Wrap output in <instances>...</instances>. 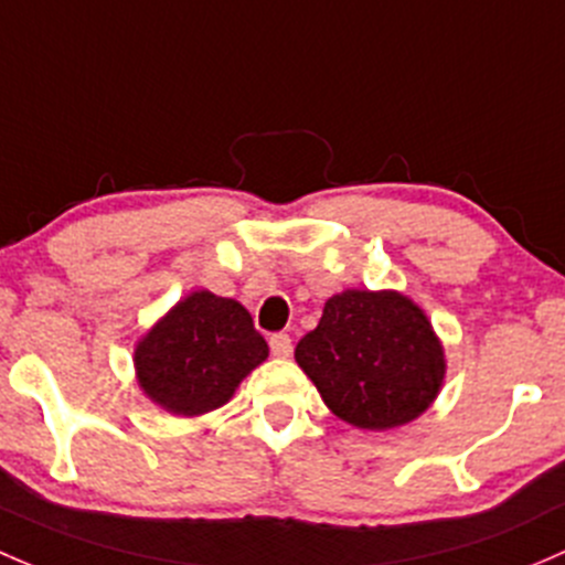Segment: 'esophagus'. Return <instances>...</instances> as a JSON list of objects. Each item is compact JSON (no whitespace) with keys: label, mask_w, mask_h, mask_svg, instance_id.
I'll list each match as a JSON object with an SVG mask.
<instances>
[{"label":"esophagus","mask_w":565,"mask_h":565,"mask_svg":"<svg viewBox=\"0 0 565 565\" xmlns=\"http://www.w3.org/2000/svg\"><path fill=\"white\" fill-rule=\"evenodd\" d=\"M269 345H271V353H275L277 359H288L290 351H294V342H290L288 334H271Z\"/></svg>","instance_id":"obj_1"}]
</instances>
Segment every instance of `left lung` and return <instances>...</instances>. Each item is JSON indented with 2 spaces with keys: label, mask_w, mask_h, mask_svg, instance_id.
I'll use <instances>...</instances> for the list:
<instances>
[{
  "label": "left lung",
  "mask_w": 565,
  "mask_h": 565,
  "mask_svg": "<svg viewBox=\"0 0 565 565\" xmlns=\"http://www.w3.org/2000/svg\"><path fill=\"white\" fill-rule=\"evenodd\" d=\"M294 356L326 408L359 429H392L418 418L446 375L433 323L397 290L348 288L331 296Z\"/></svg>",
  "instance_id": "left-lung-1"
}]
</instances>
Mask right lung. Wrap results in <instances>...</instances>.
Returning a JSON list of instances; mask_svg holds the SVG:
<instances>
[{"label":"right lung","instance_id":"add662e5","mask_svg":"<svg viewBox=\"0 0 565 565\" xmlns=\"http://www.w3.org/2000/svg\"><path fill=\"white\" fill-rule=\"evenodd\" d=\"M269 356L239 301L193 290L136 345V375L154 405L173 416H201L234 397Z\"/></svg>","mask_w":565,"mask_h":565}]
</instances>
